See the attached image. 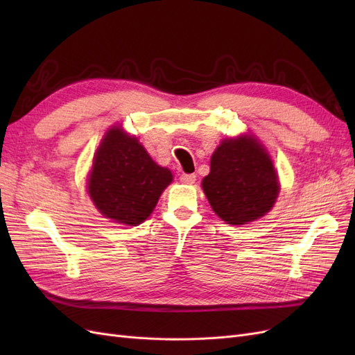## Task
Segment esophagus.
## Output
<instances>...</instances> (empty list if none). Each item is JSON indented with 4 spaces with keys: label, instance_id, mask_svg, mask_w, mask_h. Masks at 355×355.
<instances>
[{
    "label": "esophagus",
    "instance_id": "34e87169",
    "mask_svg": "<svg viewBox=\"0 0 355 355\" xmlns=\"http://www.w3.org/2000/svg\"><path fill=\"white\" fill-rule=\"evenodd\" d=\"M196 179H197L196 175H187V173L180 175V182H182V184H187V185H192V184H194Z\"/></svg>",
    "mask_w": 355,
    "mask_h": 355
}]
</instances>
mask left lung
<instances>
[{"label":"left lung","mask_w":355,"mask_h":355,"mask_svg":"<svg viewBox=\"0 0 355 355\" xmlns=\"http://www.w3.org/2000/svg\"><path fill=\"white\" fill-rule=\"evenodd\" d=\"M201 187L213 211L230 225L265 216L280 192L270 154L252 135L220 142Z\"/></svg>","instance_id":"left-lung-1"}]
</instances>
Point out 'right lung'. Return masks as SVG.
<instances>
[{"mask_svg":"<svg viewBox=\"0 0 355 355\" xmlns=\"http://www.w3.org/2000/svg\"><path fill=\"white\" fill-rule=\"evenodd\" d=\"M87 180L89 196L102 216L136 227L154 211L173 175L159 167L135 136L114 125L96 151Z\"/></svg>","mask_w":355,"mask_h":355,"instance_id":"right-lung-1","label":"right lung"}]
</instances>
